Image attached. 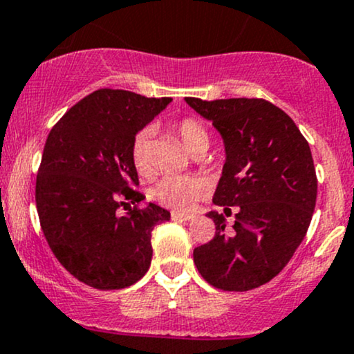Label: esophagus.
<instances>
[{
	"label": "esophagus",
	"instance_id": "34e87169",
	"mask_svg": "<svg viewBox=\"0 0 354 354\" xmlns=\"http://www.w3.org/2000/svg\"><path fill=\"white\" fill-rule=\"evenodd\" d=\"M173 221H181V223H188V221H193L194 216L191 214H181V212H171Z\"/></svg>",
	"mask_w": 354,
	"mask_h": 354
}]
</instances>
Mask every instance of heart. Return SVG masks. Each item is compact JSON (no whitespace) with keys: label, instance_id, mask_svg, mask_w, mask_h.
<instances>
[{"label":"heart","instance_id":"1","mask_svg":"<svg viewBox=\"0 0 354 354\" xmlns=\"http://www.w3.org/2000/svg\"><path fill=\"white\" fill-rule=\"evenodd\" d=\"M174 133L180 136L181 143L189 153L207 150L209 147V131L196 118H181L173 125ZM151 129H143L133 136L130 147L131 163L140 174L150 171V142ZM206 193V183L201 178L189 174H171L165 176L151 188V198L169 209L188 212L194 209L199 199Z\"/></svg>","mask_w":354,"mask_h":354}]
</instances>
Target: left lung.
Here are the masks:
<instances>
[{"label": "left lung", "instance_id": "obj_1", "mask_svg": "<svg viewBox=\"0 0 354 354\" xmlns=\"http://www.w3.org/2000/svg\"><path fill=\"white\" fill-rule=\"evenodd\" d=\"M186 104L212 122L224 142L223 176L212 203L237 206L232 232L223 214L207 212L214 239L196 247L199 274L221 290L245 292L274 279L301 244L315 203L317 174L308 142L283 110L263 99Z\"/></svg>", "mask_w": 354, "mask_h": 354}]
</instances>
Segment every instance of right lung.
Listing matches in <instances>:
<instances>
[{
	"label": "right lung",
	"instance_id": "obj_1",
	"mask_svg": "<svg viewBox=\"0 0 354 354\" xmlns=\"http://www.w3.org/2000/svg\"><path fill=\"white\" fill-rule=\"evenodd\" d=\"M169 102L100 88L67 110L48 135L36 180L41 229L64 269L85 285L125 288L150 269L151 231L169 212L153 203L123 216L117 209L145 199L133 189L131 140Z\"/></svg>",
	"mask_w": 354,
	"mask_h": 354
}]
</instances>
